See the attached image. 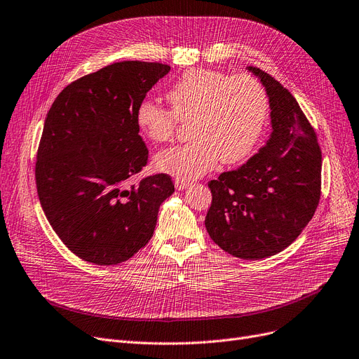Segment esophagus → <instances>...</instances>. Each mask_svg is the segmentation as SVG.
Segmentation results:
<instances>
[{
	"label": "esophagus",
	"instance_id": "esophagus-1",
	"mask_svg": "<svg viewBox=\"0 0 359 359\" xmlns=\"http://www.w3.org/2000/svg\"><path fill=\"white\" fill-rule=\"evenodd\" d=\"M188 184H189L188 180H182V179H176V180H175V187H176V189H179V191L187 188Z\"/></svg>",
	"mask_w": 359,
	"mask_h": 359
}]
</instances>
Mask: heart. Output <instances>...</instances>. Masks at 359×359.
Masks as SVG:
<instances>
[{
    "mask_svg": "<svg viewBox=\"0 0 359 359\" xmlns=\"http://www.w3.org/2000/svg\"><path fill=\"white\" fill-rule=\"evenodd\" d=\"M171 109L144 99L136 108V124L155 143L176 136L179 123L189 124L192 140L158 154L155 167L182 180L213 170L217 161L233 164L257 143L269 111L268 93L251 75L191 69L167 91Z\"/></svg>",
    "mask_w": 359,
    "mask_h": 359,
    "instance_id": "1",
    "label": "heart"
}]
</instances>
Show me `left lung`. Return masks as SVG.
I'll return each instance as SVG.
<instances>
[{
  "instance_id": "obj_1",
  "label": "left lung",
  "mask_w": 359,
  "mask_h": 359,
  "mask_svg": "<svg viewBox=\"0 0 359 359\" xmlns=\"http://www.w3.org/2000/svg\"><path fill=\"white\" fill-rule=\"evenodd\" d=\"M266 88L272 133L240 168L208 182L205 228L222 250L260 260L287 248L306 228L321 198L323 156L315 130L280 81L248 66Z\"/></svg>"
}]
</instances>
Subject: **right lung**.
<instances>
[{
  "instance_id": "1",
  "label": "right lung",
  "mask_w": 359,
  "mask_h": 359,
  "mask_svg": "<svg viewBox=\"0 0 359 359\" xmlns=\"http://www.w3.org/2000/svg\"><path fill=\"white\" fill-rule=\"evenodd\" d=\"M168 71L158 62L112 63L75 79L51 104L36 151V192L53 231L79 259L109 266L135 256L175 192L165 172L128 183L149 156L136 108Z\"/></svg>"
}]
</instances>
